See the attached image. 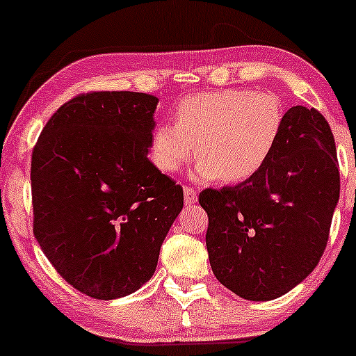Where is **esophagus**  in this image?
Here are the masks:
<instances>
[{
    "mask_svg": "<svg viewBox=\"0 0 356 356\" xmlns=\"http://www.w3.org/2000/svg\"><path fill=\"white\" fill-rule=\"evenodd\" d=\"M183 191H184V202H186L188 206H191V204H194V202L197 201L196 189L191 188V186H184Z\"/></svg>",
    "mask_w": 356,
    "mask_h": 356,
    "instance_id": "34e87169",
    "label": "esophagus"
}]
</instances>
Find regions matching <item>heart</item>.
Returning <instances> with one entry per match:
<instances>
[{"label": "heart", "mask_w": 356, "mask_h": 356, "mask_svg": "<svg viewBox=\"0 0 356 356\" xmlns=\"http://www.w3.org/2000/svg\"><path fill=\"white\" fill-rule=\"evenodd\" d=\"M284 121L282 102L272 94L241 89L197 94L179 102L175 123L152 131L150 157L159 170L173 173L196 150L194 178L238 184L266 167Z\"/></svg>", "instance_id": "obj_1"}]
</instances>
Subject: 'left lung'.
<instances>
[{"instance_id":"8db88e82","label":"left lung","mask_w":356,"mask_h":356,"mask_svg":"<svg viewBox=\"0 0 356 356\" xmlns=\"http://www.w3.org/2000/svg\"><path fill=\"white\" fill-rule=\"evenodd\" d=\"M339 194L329 123L318 110L291 106L259 173L236 186L199 194L209 217L206 245L213 275L245 300L289 293L318 266Z\"/></svg>"}]
</instances>
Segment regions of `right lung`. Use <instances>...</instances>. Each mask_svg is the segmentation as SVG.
<instances>
[{
	"mask_svg": "<svg viewBox=\"0 0 356 356\" xmlns=\"http://www.w3.org/2000/svg\"><path fill=\"white\" fill-rule=\"evenodd\" d=\"M159 99L92 92L48 120L32 152L33 235L67 284L97 300L150 280L183 188L147 159Z\"/></svg>",
	"mask_w": 356,
	"mask_h": 356,
	"instance_id": "right-lung-1",
	"label": "right lung"
}]
</instances>
